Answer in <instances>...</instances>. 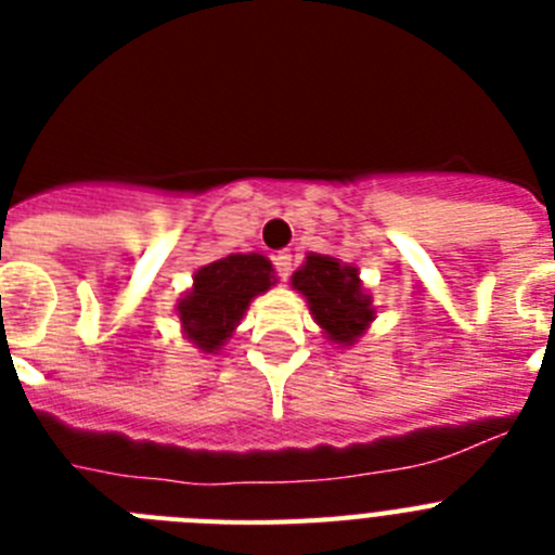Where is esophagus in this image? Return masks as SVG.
Segmentation results:
<instances>
[{"label":"esophagus","instance_id":"1","mask_svg":"<svg viewBox=\"0 0 555 555\" xmlns=\"http://www.w3.org/2000/svg\"><path fill=\"white\" fill-rule=\"evenodd\" d=\"M274 269H278V274H281L283 281H286L288 274H292V253L274 255Z\"/></svg>","mask_w":555,"mask_h":555}]
</instances>
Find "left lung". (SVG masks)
Wrapping results in <instances>:
<instances>
[{
  "instance_id": "left-lung-1",
  "label": "left lung",
  "mask_w": 555,
  "mask_h": 555,
  "mask_svg": "<svg viewBox=\"0 0 555 555\" xmlns=\"http://www.w3.org/2000/svg\"><path fill=\"white\" fill-rule=\"evenodd\" d=\"M292 288L306 297L313 322L333 345L352 347L375 322L372 294L358 278V269L341 258L308 253L292 274Z\"/></svg>"
}]
</instances>
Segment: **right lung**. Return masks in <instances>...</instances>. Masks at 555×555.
Segmentation results:
<instances>
[{
    "label": "right lung",
    "mask_w": 555,
    "mask_h": 555,
    "mask_svg": "<svg viewBox=\"0 0 555 555\" xmlns=\"http://www.w3.org/2000/svg\"><path fill=\"white\" fill-rule=\"evenodd\" d=\"M278 283L269 258L258 253H235L210 261L194 272V283L175 306L183 336L199 352H219L249 302Z\"/></svg>",
    "instance_id": "obj_1"
}]
</instances>
